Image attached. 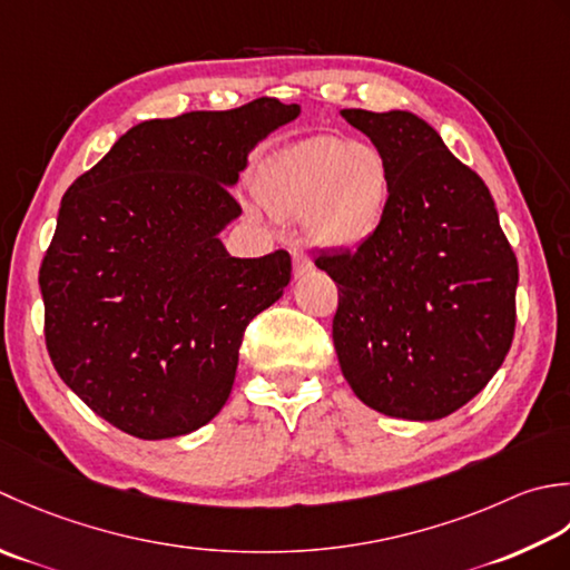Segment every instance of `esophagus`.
<instances>
[{
    "label": "esophagus",
    "mask_w": 570,
    "mask_h": 570,
    "mask_svg": "<svg viewBox=\"0 0 570 570\" xmlns=\"http://www.w3.org/2000/svg\"><path fill=\"white\" fill-rule=\"evenodd\" d=\"M309 268H312V263L305 255V250L293 248V273H295V277H302Z\"/></svg>",
    "instance_id": "esophagus-1"
}]
</instances>
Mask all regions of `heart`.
I'll list each match as a JSON object with an SVG mask.
<instances>
[{
	"mask_svg": "<svg viewBox=\"0 0 570 570\" xmlns=\"http://www.w3.org/2000/svg\"><path fill=\"white\" fill-rule=\"evenodd\" d=\"M258 196L273 218H302L312 246L354 250L386 220L393 174L379 147L317 135L289 145L265 167Z\"/></svg>",
	"mask_w": 570,
	"mask_h": 570,
	"instance_id": "heart-1",
	"label": "heart"
}]
</instances>
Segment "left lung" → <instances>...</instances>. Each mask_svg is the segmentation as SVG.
Wrapping results in <instances>:
<instances>
[{
    "label": "left lung",
    "instance_id": "1",
    "mask_svg": "<svg viewBox=\"0 0 570 570\" xmlns=\"http://www.w3.org/2000/svg\"><path fill=\"white\" fill-rule=\"evenodd\" d=\"M393 174L389 216L356 250L322 253L340 287L332 340L368 409L438 421L487 386L514 340L519 265L490 189L409 110H342Z\"/></svg>",
    "mask_w": 570,
    "mask_h": 570
}]
</instances>
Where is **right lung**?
Instances as JSON below:
<instances>
[{
	"instance_id": "right-lung-1",
	"label": "right lung",
	"mask_w": 570,
	"mask_h": 570,
	"mask_svg": "<svg viewBox=\"0 0 570 570\" xmlns=\"http://www.w3.org/2000/svg\"><path fill=\"white\" fill-rule=\"evenodd\" d=\"M299 106L258 98L130 127L68 187L39 285L53 368L142 440L199 431L234 389L248 322L283 297L287 250L234 258L218 234L255 145Z\"/></svg>"
}]
</instances>
